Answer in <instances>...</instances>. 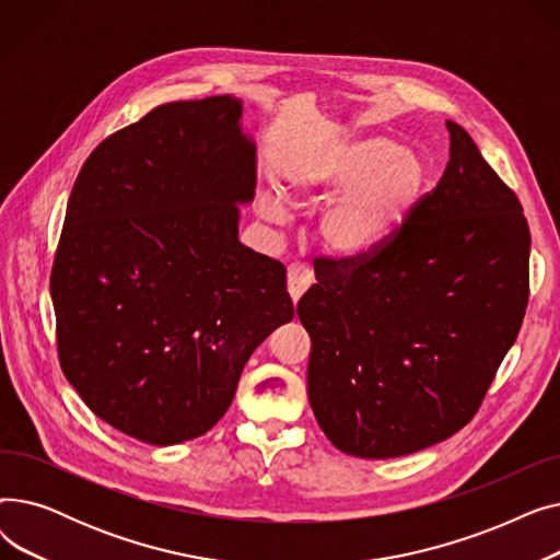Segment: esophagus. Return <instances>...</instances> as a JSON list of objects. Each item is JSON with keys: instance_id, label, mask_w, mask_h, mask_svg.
Listing matches in <instances>:
<instances>
[{"instance_id": "1", "label": "esophagus", "mask_w": 560, "mask_h": 560, "mask_svg": "<svg viewBox=\"0 0 560 560\" xmlns=\"http://www.w3.org/2000/svg\"><path fill=\"white\" fill-rule=\"evenodd\" d=\"M313 283V270L304 262H292L288 265V292L292 302H298L304 292L308 290V285Z\"/></svg>"}]
</instances>
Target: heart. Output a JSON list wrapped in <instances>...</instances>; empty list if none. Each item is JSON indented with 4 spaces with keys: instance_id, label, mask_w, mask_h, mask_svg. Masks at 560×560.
<instances>
[{
    "instance_id": "heart-1",
    "label": "heart",
    "mask_w": 560,
    "mask_h": 560,
    "mask_svg": "<svg viewBox=\"0 0 560 560\" xmlns=\"http://www.w3.org/2000/svg\"><path fill=\"white\" fill-rule=\"evenodd\" d=\"M424 186V161L378 136L338 138L283 170L290 203L337 197L317 220V241L336 258H361L386 245L416 211ZM260 211L281 220L275 199L265 197Z\"/></svg>"
}]
</instances>
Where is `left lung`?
<instances>
[{
    "mask_svg": "<svg viewBox=\"0 0 560 560\" xmlns=\"http://www.w3.org/2000/svg\"><path fill=\"white\" fill-rule=\"evenodd\" d=\"M450 163L393 238L315 258L298 304L308 401L336 450L395 458L443 443L479 410L528 302L522 203L447 122Z\"/></svg>",
    "mask_w": 560,
    "mask_h": 560,
    "instance_id": "1",
    "label": "left lung"
}]
</instances>
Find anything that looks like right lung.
<instances>
[{"mask_svg":"<svg viewBox=\"0 0 560 560\" xmlns=\"http://www.w3.org/2000/svg\"><path fill=\"white\" fill-rule=\"evenodd\" d=\"M241 100L156 106L83 163L49 279L66 378L150 445L203 435L295 317L283 262L238 241L256 188Z\"/></svg>","mask_w":560,"mask_h":560,"instance_id":"obj_1","label":"right lung"}]
</instances>
